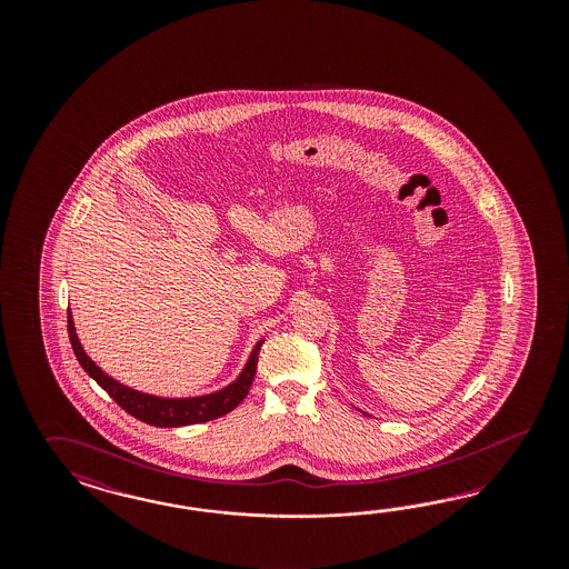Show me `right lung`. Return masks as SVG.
Instances as JSON below:
<instances>
[{"label":"right lung","instance_id":"right-lung-1","mask_svg":"<svg viewBox=\"0 0 569 569\" xmlns=\"http://www.w3.org/2000/svg\"><path fill=\"white\" fill-rule=\"evenodd\" d=\"M69 338L74 357L79 365L86 369L89 378L96 379L103 390L112 397V400L124 409L127 413L133 415L139 421L150 423L156 428H181V426H191V423H204L210 419H219L223 415L233 411L240 405L243 398L248 397V390L252 386V379L257 373V362H259L260 346L264 340H259L257 346L250 352V359L243 365L240 376L236 381H231L227 388L204 395V397L193 398H162L146 395L124 386L121 381L110 378L103 373L102 369L87 357L83 346L79 342V336L74 331L72 323V312L69 309Z\"/></svg>","mask_w":569,"mask_h":569}]
</instances>
